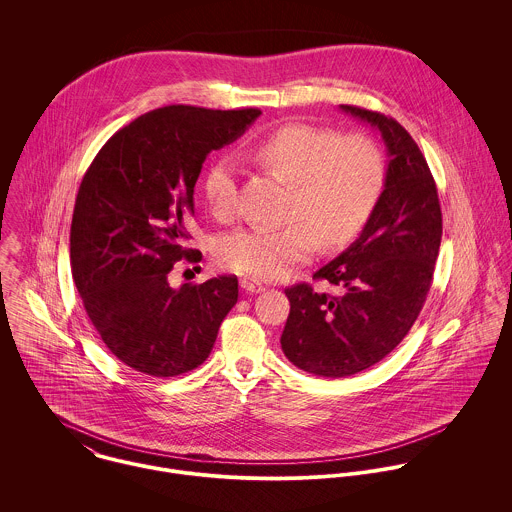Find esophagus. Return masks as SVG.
Returning <instances> with one entry per match:
<instances>
[{
    "mask_svg": "<svg viewBox=\"0 0 512 512\" xmlns=\"http://www.w3.org/2000/svg\"><path fill=\"white\" fill-rule=\"evenodd\" d=\"M240 288L244 290L246 293H260L264 290V286L260 284V282H256V280H250V278H244V280H240Z\"/></svg>",
    "mask_w": 512,
    "mask_h": 512,
    "instance_id": "34e87169",
    "label": "esophagus"
}]
</instances>
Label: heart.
<instances>
[{
  "label": "heart",
  "mask_w": 512,
  "mask_h": 512,
  "mask_svg": "<svg viewBox=\"0 0 512 512\" xmlns=\"http://www.w3.org/2000/svg\"><path fill=\"white\" fill-rule=\"evenodd\" d=\"M250 153L268 171L292 181L288 226H250L219 242V262L256 280H276L307 262L319 248L351 240L376 209L386 163L380 147L361 134L292 122L258 138ZM209 211L220 220L238 209V171L230 155H217L201 179Z\"/></svg>",
  "instance_id": "1"
}]
</instances>
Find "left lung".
<instances>
[{
	"mask_svg": "<svg viewBox=\"0 0 512 512\" xmlns=\"http://www.w3.org/2000/svg\"><path fill=\"white\" fill-rule=\"evenodd\" d=\"M341 110L374 126L388 149L386 183L361 236L313 274L341 295L309 284L286 290L282 351L305 372L341 378L382 361L416 323L434 280L441 242L438 187L424 153L390 116Z\"/></svg>",
	"mask_w": 512,
	"mask_h": 512,
	"instance_id": "1",
	"label": "left lung"
}]
</instances>
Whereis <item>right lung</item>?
<instances>
[{
	"label": "right lung",
	"mask_w": 512,
	"mask_h": 512,
	"mask_svg": "<svg viewBox=\"0 0 512 512\" xmlns=\"http://www.w3.org/2000/svg\"><path fill=\"white\" fill-rule=\"evenodd\" d=\"M258 108L173 104L118 130L86 169L71 224V268L84 309L110 353L167 378L207 361L238 301L236 276L171 288L187 246L201 167L260 116Z\"/></svg>",
	"instance_id": "right-lung-1"
}]
</instances>
